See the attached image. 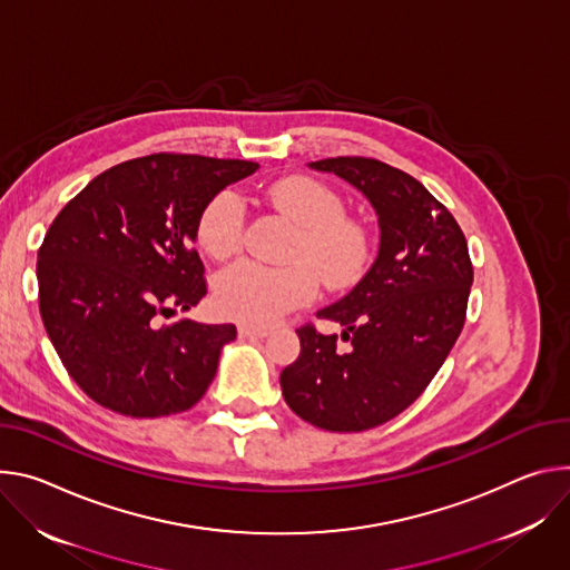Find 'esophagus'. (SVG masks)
Listing matches in <instances>:
<instances>
[{"mask_svg": "<svg viewBox=\"0 0 570 570\" xmlns=\"http://www.w3.org/2000/svg\"><path fill=\"white\" fill-rule=\"evenodd\" d=\"M237 335L242 340H261V337H267L269 335V328L267 326H250V324H242L237 328Z\"/></svg>", "mask_w": 570, "mask_h": 570, "instance_id": "34e87169", "label": "esophagus"}]
</instances>
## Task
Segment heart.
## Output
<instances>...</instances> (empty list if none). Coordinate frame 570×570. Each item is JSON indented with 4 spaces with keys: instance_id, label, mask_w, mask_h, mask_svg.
Segmentation results:
<instances>
[{
    "instance_id": "1",
    "label": "heart",
    "mask_w": 570,
    "mask_h": 570,
    "mask_svg": "<svg viewBox=\"0 0 570 570\" xmlns=\"http://www.w3.org/2000/svg\"><path fill=\"white\" fill-rule=\"evenodd\" d=\"M272 204L285 213L296 233L281 267L237 263L215 281V305L224 317L267 326L283 314L309 303L317 276L328 289L351 285L366 256V239L357 224L344 217L342 197L309 176H289L269 187ZM244 204L233 189H222L197 219V239L215 261H228L242 246Z\"/></svg>"
}]
</instances>
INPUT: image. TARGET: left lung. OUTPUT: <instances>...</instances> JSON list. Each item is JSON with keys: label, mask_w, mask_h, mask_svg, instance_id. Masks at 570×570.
Listing matches in <instances>:
<instances>
[{"label": "left lung", "mask_w": 570, "mask_h": 570, "mask_svg": "<svg viewBox=\"0 0 570 570\" xmlns=\"http://www.w3.org/2000/svg\"><path fill=\"white\" fill-rule=\"evenodd\" d=\"M371 202L381 246L364 278L317 312L337 335L301 326L298 360L283 368L285 403L331 432H362L407 410L458 342L473 283L466 237L444 204L410 174L362 156L309 163Z\"/></svg>", "instance_id": "left-lung-1"}]
</instances>
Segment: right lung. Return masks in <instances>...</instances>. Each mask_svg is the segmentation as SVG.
<instances>
[{
	"label": "right lung",
	"mask_w": 570,
	"mask_h": 570,
	"mask_svg": "<svg viewBox=\"0 0 570 570\" xmlns=\"http://www.w3.org/2000/svg\"><path fill=\"white\" fill-rule=\"evenodd\" d=\"M256 169L250 160L151 154L106 169L56 215L38 250L40 317L95 403L156 419L206 394L235 326L158 320L206 296L197 219Z\"/></svg>",
	"instance_id": "right-lung-1"
}]
</instances>
